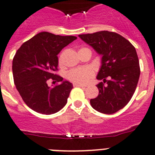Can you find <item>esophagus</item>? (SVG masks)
<instances>
[{
  "mask_svg": "<svg viewBox=\"0 0 155 155\" xmlns=\"http://www.w3.org/2000/svg\"><path fill=\"white\" fill-rule=\"evenodd\" d=\"M73 86L74 87H81V88H85V85H81V84H77V83H74L73 84Z\"/></svg>",
  "mask_w": 155,
  "mask_h": 155,
  "instance_id": "obj_1",
  "label": "esophagus"
}]
</instances>
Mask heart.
<instances>
[{"mask_svg":"<svg viewBox=\"0 0 155 155\" xmlns=\"http://www.w3.org/2000/svg\"><path fill=\"white\" fill-rule=\"evenodd\" d=\"M59 64H62V58H60ZM94 72L90 67L73 69L70 70L67 74V78L74 83L85 85L88 83L90 79L94 76Z\"/></svg>","mask_w":155,"mask_h":155,"instance_id":"1","label":"heart"}]
</instances>
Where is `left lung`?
<instances>
[{
    "mask_svg": "<svg viewBox=\"0 0 155 155\" xmlns=\"http://www.w3.org/2000/svg\"><path fill=\"white\" fill-rule=\"evenodd\" d=\"M79 37L102 57L97 79L103 82L97 85L99 94L90 104L102 114H114L129 103L139 82L140 67L136 48L125 38L112 31Z\"/></svg>",
    "mask_w": 155,
    "mask_h": 155,
    "instance_id": "8db88e82",
    "label": "left lung"
}]
</instances>
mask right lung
Here are the masks:
<instances>
[{
	"mask_svg": "<svg viewBox=\"0 0 155 155\" xmlns=\"http://www.w3.org/2000/svg\"><path fill=\"white\" fill-rule=\"evenodd\" d=\"M76 38L42 31L23 43L16 51L12 66L15 85L23 101L35 112L53 114L67 104L73 84L64 81L54 72L58 70V54ZM50 78L61 84L49 87L47 82Z\"/></svg>",
	"mask_w": 155,
	"mask_h": 155,
	"instance_id": "add662e5",
	"label": "right lung"
}]
</instances>
